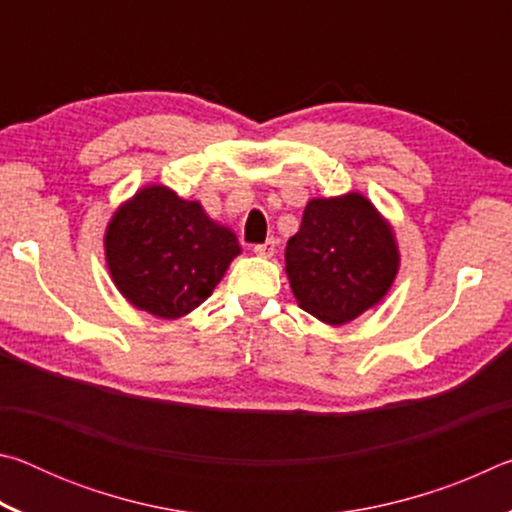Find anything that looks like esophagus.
<instances>
[{
	"label": "esophagus",
	"instance_id": "34e87169",
	"mask_svg": "<svg viewBox=\"0 0 512 512\" xmlns=\"http://www.w3.org/2000/svg\"><path fill=\"white\" fill-rule=\"evenodd\" d=\"M275 239H268V241H264V244H257L255 248H253V253L255 255H259V257H273L275 255Z\"/></svg>",
	"mask_w": 512,
	"mask_h": 512
}]
</instances>
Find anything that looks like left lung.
Masks as SVG:
<instances>
[{
    "label": "left lung",
    "instance_id": "1",
    "mask_svg": "<svg viewBox=\"0 0 512 512\" xmlns=\"http://www.w3.org/2000/svg\"><path fill=\"white\" fill-rule=\"evenodd\" d=\"M284 262L298 305L327 325H343L393 287L400 250L391 223L366 196L350 192L311 198Z\"/></svg>",
    "mask_w": 512,
    "mask_h": 512
}]
</instances>
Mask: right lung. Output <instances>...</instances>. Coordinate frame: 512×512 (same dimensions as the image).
<instances>
[{
    "label": "right lung",
    "mask_w": 512,
    "mask_h": 512,
    "mask_svg": "<svg viewBox=\"0 0 512 512\" xmlns=\"http://www.w3.org/2000/svg\"><path fill=\"white\" fill-rule=\"evenodd\" d=\"M241 253L235 232L164 185H146L119 205L106 228L112 282L133 307L176 320L212 296Z\"/></svg>",
    "instance_id": "1"
}]
</instances>
